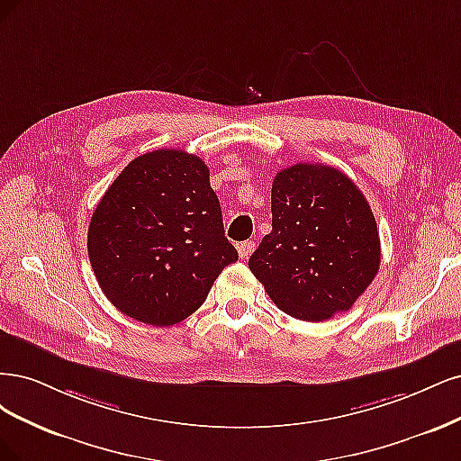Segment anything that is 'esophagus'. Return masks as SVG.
Wrapping results in <instances>:
<instances>
[{"label":"esophagus","mask_w":461,"mask_h":461,"mask_svg":"<svg viewBox=\"0 0 461 461\" xmlns=\"http://www.w3.org/2000/svg\"><path fill=\"white\" fill-rule=\"evenodd\" d=\"M252 250H255V243H252V241H241V243H237V252H240V257H241L243 260L252 255Z\"/></svg>","instance_id":"34e87169"}]
</instances>
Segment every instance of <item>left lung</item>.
<instances>
[{
	"label": "left lung",
	"mask_w": 461,
	"mask_h": 461,
	"mask_svg": "<svg viewBox=\"0 0 461 461\" xmlns=\"http://www.w3.org/2000/svg\"><path fill=\"white\" fill-rule=\"evenodd\" d=\"M379 262L374 212L347 174L308 162L277 172L272 231L249 268L279 310L304 321L347 312L377 276Z\"/></svg>",
	"instance_id": "left-lung-1"
}]
</instances>
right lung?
Instances as JSON below:
<instances>
[{"label": "right lung", "mask_w": 461, "mask_h": 461, "mask_svg": "<svg viewBox=\"0 0 461 461\" xmlns=\"http://www.w3.org/2000/svg\"><path fill=\"white\" fill-rule=\"evenodd\" d=\"M209 176L197 155L157 149L133 158L101 197L87 255L126 316L158 328L185 320L240 258Z\"/></svg>", "instance_id": "add662e5"}]
</instances>
